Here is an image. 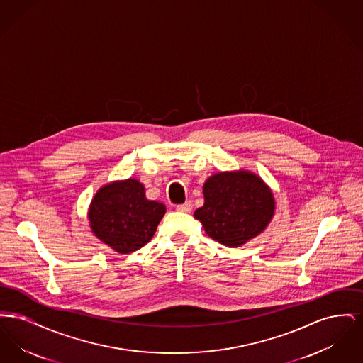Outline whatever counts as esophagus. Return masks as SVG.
Masks as SVG:
<instances>
[{"label": "esophagus", "instance_id": "esophagus-1", "mask_svg": "<svg viewBox=\"0 0 363 363\" xmlns=\"http://www.w3.org/2000/svg\"><path fill=\"white\" fill-rule=\"evenodd\" d=\"M175 209H177V211H179V212H185V213H188V212H190V211H191V203H190V201H186L185 204L177 206V207H175Z\"/></svg>", "mask_w": 363, "mask_h": 363}]
</instances>
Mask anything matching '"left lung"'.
<instances>
[{
	"instance_id": "obj_1",
	"label": "left lung",
	"mask_w": 363,
	"mask_h": 363,
	"mask_svg": "<svg viewBox=\"0 0 363 363\" xmlns=\"http://www.w3.org/2000/svg\"><path fill=\"white\" fill-rule=\"evenodd\" d=\"M203 191L204 206L194 211V218L208 237L225 246H241L272 220L274 194L256 174L245 170L213 174Z\"/></svg>"
}]
</instances>
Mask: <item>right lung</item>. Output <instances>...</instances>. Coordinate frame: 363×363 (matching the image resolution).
<instances>
[{
    "mask_svg": "<svg viewBox=\"0 0 363 363\" xmlns=\"http://www.w3.org/2000/svg\"><path fill=\"white\" fill-rule=\"evenodd\" d=\"M166 207L147 200L138 179L116 181L96 191L88 209L92 233L116 252L128 255L152 240Z\"/></svg>",
    "mask_w": 363,
    "mask_h": 363,
    "instance_id": "1",
    "label": "right lung"
}]
</instances>
